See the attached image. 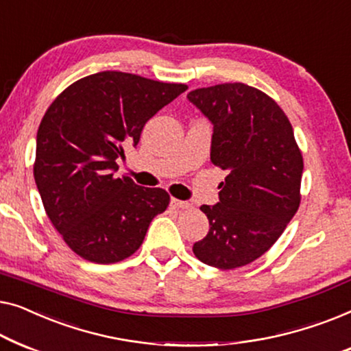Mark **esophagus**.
<instances>
[{"label": "esophagus", "instance_id": "1", "mask_svg": "<svg viewBox=\"0 0 351 351\" xmlns=\"http://www.w3.org/2000/svg\"><path fill=\"white\" fill-rule=\"evenodd\" d=\"M171 206H173V208H178V210H187V208H191V204H189V202L171 199Z\"/></svg>", "mask_w": 351, "mask_h": 351}]
</instances>
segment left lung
I'll use <instances>...</instances> for the list:
<instances>
[{"mask_svg":"<svg viewBox=\"0 0 351 351\" xmlns=\"http://www.w3.org/2000/svg\"><path fill=\"white\" fill-rule=\"evenodd\" d=\"M187 98L213 122L211 162L229 171L218 204L200 206L210 230L192 251L211 267H241L270 250L298 211L302 152L288 116L259 88L226 82Z\"/></svg>","mask_w":351,"mask_h":351,"instance_id":"left-lung-1","label":"left lung"}]
</instances>
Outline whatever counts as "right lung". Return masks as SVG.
Wrapping results in <instances>:
<instances>
[{"instance_id":"add662e5","label":"right lung","mask_w":351,"mask_h":351,"mask_svg":"<svg viewBox=\"0 0 351 351\" xmlns=\"http://www.w3.org/2000/svg\"><path fill=\"white\" fill-rule=\"evenodd\" d=\"M186 90V84L101 71L73 82L47 108L38 128L34 181L51 223L82 259H127L167 210L169 192L114 171L146 122Z\"/></svg>"}]
</instances>
